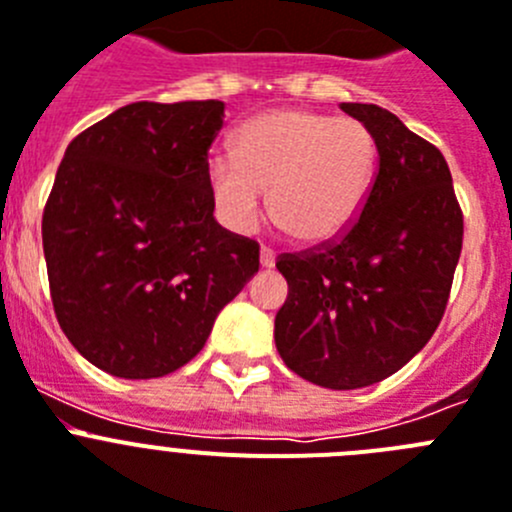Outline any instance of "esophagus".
Instances as JSON below:
<instances>
[{"instance_id": "1", "label": "esophagus", "mask_w": 512, "mask_h": 512, "mask_svg": "<svg viewBox=\"0 0 512 512\" xmlns=\"http://www.w3.org/2000/svg\"><path fill=\"white\" fill-rule=\"evenodd\" d=\"M260 265L262 267H273L275 265V250H270V247H262V250H260Z\"/></svg>"}]
</instances>
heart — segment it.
Instances as JSON below:
<instances>
[{
	"label": "heart",
	"mask_w": 512,
	"mask_h": 512,
	"mask_svg": "<svg viewBox=\"0 0 512 512\" xmlns=\"http://www.w3.org/2000/svg\"><path fill=\"white\" fill-rule=\"evenodd\" d=\"M377 173V140L359 119L260 114L242 124L232 155L209 160L216 211L234 232L260 224L270 188L273 222L303 245L339 239L357 222Z\"/></svg>",
	"instance_id": "b5f03b06"
}]
</instances>
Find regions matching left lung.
Instances as JSON below:
<instances>
[{
	"instance_id": "1",
	"label": "left lung",
	"mask_w": 512,
	"mask_h": 512,
	"mask_svg": "<svg viewBox=\"0 0 512 512\" xmlns=\"http://www.w3.org/2000/svg\"><path fill=\"white\" fill-rule=\"evenodd\" d=\"M377 140V173L347 234L275 260L288 298L275 347L303 380L365 388L434 336L449 303L464 216L439 147L377 104H342Z\"/></svg>"
}]
</instances>
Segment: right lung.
I'll return each instance as SVG.
<instances>
[{
	"mask_svg": "<svg viewBox=\"0 0 512 512\" xmlns=\"http://www.w3.org/2000/svg\"><path fill=\"white\" fill-rule=\"evenodd\" d=\"M224 104L135 101L68 145L43 211L55 319L91 365L150 380L191 362L260 270L214 219L209 147Z\"/></svg>",
	"mask_w": 512,
	"mask_h": 512,
	"instance_id": "1",
	"label": "right lung"
}]
</instances>
